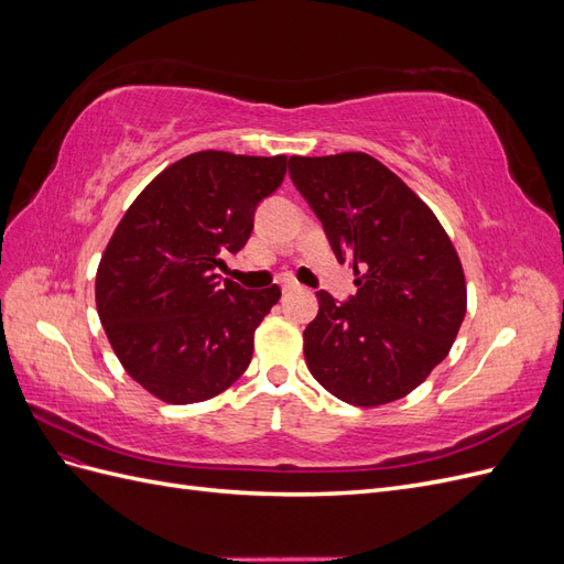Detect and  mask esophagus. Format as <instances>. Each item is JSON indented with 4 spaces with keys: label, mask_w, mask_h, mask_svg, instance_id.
I'll return each instance as SVG.
<instances>
[{
    "label": "esophagus",
    "mask_w": 564,
    "mask_h": 564,
    "mask_svg": "<svg viewBox=\"0 0 564 564\" xmlns=\"http://www.w3.org/2000/svg\"><path fill=\"white\" fill-rule=\"evenodd\" d=\"M280 286H282V292L286 294V292H294V289H299V282H296V280H292V278H284Z\"/></svg>",
    "instance_id": "34e87169"
}]
</instances>
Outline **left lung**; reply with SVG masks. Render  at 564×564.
I'll use <instances>...</instances> for the list:
<instances>
[{
    "label": "left lung",
    "instance_id": "8db88e82",
    "mask_svg": "<svg viewBox=\"0 0 564 564\" xmlns=\"http://www.w3.org/2000/svg\"><path fill=\"white\" fill-rule=\"evenodd\" d=\"M289 176L311 204L357 294H315L303 332L313 377L357 406L404 398L445 360L466 315L458 253L435 214L365 152L289 158Z\"/></svg>",
    "mask_w": 564,
    "mask_h": 564
}]
</instances>
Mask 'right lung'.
Wrapping results in <instances>:
<instances>
[{
  "label": "right lung",
  "instance_id": "right-lung-1",
  "mask_svg": "<svg viewBox=\"0 0 564 564\" xmlns=\"http://www.w3.org/2000/svg\"><path fill=\"white\" fill-rule=\"evenodd\" d=\"M286 158L193 152L148 183L106 247L96 308L133 381L172 404L216 398L251 362L253 332L280 286L247 292L216 275L240 251Z\"/></svg>",
  "mask_w": 564,
  "mask_h": 564
}]
</instances>
